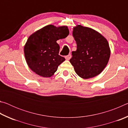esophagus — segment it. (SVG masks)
I'll list each match as a JSON object with an SVG mask.
<instances>
[{"label": "esophagus", "mask_w": 128, "mask_h": 128, "mask_svg": "<svg viewBox=\"0 0 128 128\" xmlns=\"http://www.w3.org/2000/svg\"><path fill=\"white\" fill-rule=\"evenodd\" d=\"M71 57H72V56H71V55H70V54H69V55H68L67 56H66V57H65V58H66V60H69V59H70Z\"/></svg>", "instance_id": "esophagus-1"}]
</instances>
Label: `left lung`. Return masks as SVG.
<instances>
[{
	"mask_svg": "<svg viewBox=\"0 0 128 128\" xmlns=\"http://www.w3.org/2000/svg\"><path fill=\"white\" fill-rule=\"evenodd\" d=\"M77 50L69 62L76 73L84 79L94 77L102 72L109 60L111 51L107 40L96 30L78 25L73 28Z\"/></svg>",
	"mask_w": 128,
	"mask_h": 128,
	"instance_id": "obj_1",
	"label": "left lung"
}]
</instances>
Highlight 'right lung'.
<instances>
[{
	"label": "right lung",
	"mask_w": 128,
	"mask_h": 128,
	"mask_svg": "<svg viewBox=\"0 0 128 128\" xmlns=\"http://www.w3.org/2000/svg\"><path fill=\"white\" fill-rule=\"evenodd\" d=\"M69 33L66 26L48 25L30 35L24 48L30 69L43 77L53 76L66 60L59 55L60 47L56 41L66 38Z\"/></svg>",
	"instance_id": "obj_1"
}]
</instances>
